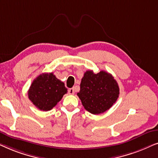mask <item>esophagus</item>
Wrapping results in <instances>:
<instances>
[{
  "mask_svg": "<svg viewBox=\"0 0 158 158\" xmlns=\"http://www.w3.org/2000/svg\"><path fill=\"white\" fill-rule=\"evenodd\" d=\"M68 93H69V94H70V95H73V94H75L74 88H70V89L68 90Z\"/></svg>",
  "mask_w": 158,
  "mask_h": 158,
  "instance_id": "obj_1",
  "label": "esophagus"
}]
</instances>
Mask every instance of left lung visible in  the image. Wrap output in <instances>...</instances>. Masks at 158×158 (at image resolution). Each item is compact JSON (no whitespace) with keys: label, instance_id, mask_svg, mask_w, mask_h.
Returning <instances> with one entry per match:
<instances>
[{"label":"left lung","instance_id":"left-lung-1","mask_svg":"<svg viewBox=\"0 0 158 158\" xmlns=\"http://www.w3.org/2000/svg\"><path fill=\"white\" fill-rule=\"evenodd\" d=\"M85 110L93 114H100L109 110L117 100L119 88L111 74L101 70L84 73L81 90L77 94Z\"/></svg>","mask_w":158,"mask_h":158}]
</instances>
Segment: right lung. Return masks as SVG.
Segmentation results:
<instances>
[{"instance_id":"obj_1","label":"right lung","mask_w":158,"mask_h":158,"mask_svg":"<svg viewBox=\"0 0 158 158\" xmlns=\"http://www.w3.org/2000/svg\"><path fill=\"white\" fill-rule=\"evenodd\" d=\"M67 92L63 82L52 73H42L32 82L28 96L36 108L47 111L55 107Z\"/></svg>"}]
</instances>
